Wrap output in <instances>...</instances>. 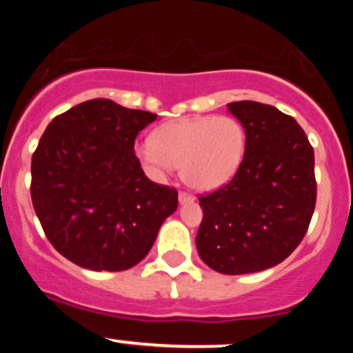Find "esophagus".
<instances>
[{"mask_svg":"<svg viewBox=\"0 0 353 353\" xmlns=\"http://www.w3.org/2000/svg\"><path fill=\"white\" fill-rule=\"evenodd\" d=\"M194 201V196L188 190H181L179 192V202L181 204H185V202H192Z\"/></svg>","mask_w":353,"mask_h":353,"instance_id":"obj_1","label":"esophagus"}]
</instances>
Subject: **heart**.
I'll list each match as a JSON object with an SVG mask.
<instances>
[{
    "mask_svg": "<svg viewBox=\"0 0 353 353\" xmlns=\"http://www.w3.org/2000/svg\"><path fill=\"white\" fill-rule=\"evenodd\" d=\"M247 136L232 116L182 117L157 128L136 145V156L156 179L176 171L190 188L212 190L228 184L244 161Z\"/></svg>",
    "mask_w": 353,
    "mask_h": 353,
    "instance_id": "heart-1",
    "label": "heart"
}]
</instances>
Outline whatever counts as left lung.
<instances>
[{"label":"left lung","mask_w":353,"mask_h":353,"mask_svg":"<svg viewBox=\"0 0 353 353\" xmlns=\"http://www.w3.org/2000/svg\"><path fill=\"white\" fill-rule=\"evenodd\" d=\"M228 108L245 129L244 161L228 184L199 196L197 252L221 274L261 272L305 237L317 201L314 148L297 121L270 104Z\"/></svg>","instance_id":"1"}]
</instances>
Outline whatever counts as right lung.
<instances>
[{
	"instance_id": "1",
	"label": "right lung",
	"mask_w": 353,
	"mask_h": 353,
	"mask_svg": "<svg viewBox=\"0 0 353 353\" xmlns=\"http://www.w3.org/2000/svg\"><path fill=\"white\" fill-rule=\"evenodd\" d=\"M156 117L91 99L43 132L31 159V201L48 241L76 265L131 269L177 209L176 188L148 179L134 152L137 134Z\"/></svg>"
}]
</instances>
